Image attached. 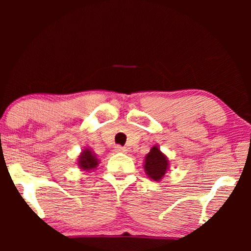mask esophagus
<instances>
[{
  "label": "esophagus",
  "instance_id": "esophagus-1",
  "mask_svg": "<svg viewBox=\"0 0 251 251\" xmlns=\"http://www.w3.org/2000/svg\"><path fill=\"white\" fill-rule=\"evenodd\" d=\"M114 152H116V153H126V150L125 149V147H122V146H120V145H116L114 147Z\"/></svg>",
  "mask_w": 251,
  "mask_h": 251
}]
</instances>
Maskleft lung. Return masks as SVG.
Segmentation results:
<instances>
[{
  "mask_svg": "<svg viewBox=\"0 0 251 251\" xmlns=\"http://www.w3.org/2000/svg\"><path fill=\"white\" fill-rule=\"evenodd\" d=\"M144 169L147 176L154 181H160L169 170V159L161 152L157 145H154L145 156Z\"/></svg>",
  "mask_w": 251,
  "mask_h": 251,
  "instance_id": "left-lung-1",
  "label": "left lung"
}]
</instances>
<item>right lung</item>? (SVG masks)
Here are the masks:
<instances>
[{
  "mask_svg": "<svg viewBox=\"0 0 251 251\" xmlns=\"http://www.w3.org/2000/svg\"><path fill=\"white\" fill-rule=\"evenodd\" d=\"M99 164V160L95 152H92L91 149H84L82 151L77 159V166L83 171L95 170Z\"/></svg>",
  "mask_w": 251,
  "mask_h": 251,
  "instance_id": "obj_1",
  "label": "right lung"
}]
</instances>
